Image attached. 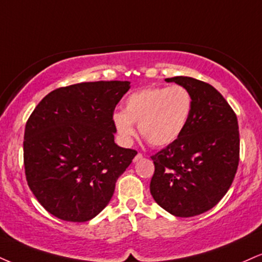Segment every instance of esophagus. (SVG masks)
<instances>
[{
    "label": "esophagus",
    "mask_w": 262,
    "mask_h": 262,
    "mask_svg": "<svg viewBox=\"0 0 262 262\" xmlns=\"http://www.w3.org/2000/svg\"><path fill=\"white\" fill-rule=\"evenodd\" d=\"M141 159H143V154L138 152L137 155H135L134 159H133V161H134V162H138V161H139V160H141Z\"/></svg>",
    "instance_id": "1"
}]
</instances>
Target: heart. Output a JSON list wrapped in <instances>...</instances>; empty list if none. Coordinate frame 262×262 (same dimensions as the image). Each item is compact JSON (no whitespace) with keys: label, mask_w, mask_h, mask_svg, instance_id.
Wrapping results in <instances>:
<instances>
[{"label":"heart","mask_w":262,"mask_h":262,"mask_svg":"<svg viewBox=\"0 0 262 262\" xmlns=\"http://www.w3.org/2000/svg\"><path fill=\"white\" fill-rule=\"evenodd\" d=\"M193 111V96L182 85L146 88L130 94L123 112L112 116L113 127L125 143L135 135L134 124L146 143L162 147L177 140Z\"/></svg>","instance_id":"b5f03b06"}]
</instances>
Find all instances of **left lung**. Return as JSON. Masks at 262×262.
Returning a JSON list of instances; mask_svg holds the SVG:
<instances>
[{
	"mask_svg": "<svg viewBox=\"0 0 262 262\" xmlns=\"http://www.w3.org/2000/svg\"><path fill=\"white\" fill-rule=\"evenodd\" d=\"M193 96V111L181 137L151 156L152 198L177 217L212 209L232 185L239 165L238 119L212 85L190 77L167 78Z\"/></svg>",
	"mask_w": 262,
	"mask_h": 262,
	"instance_id": "obj_1",
	"label": "left lung"
}]
</instances>
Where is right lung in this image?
<instances>
[{"mask_svg": "<svg viewBox=\"0 0 262 262\" xmlns=\"http://www.w3.org/2000/svg\"><path fill=\"white\" fill-rule=\"evenodd\" d=\"M129 84L90 81L58 88L28 118L25 177L37 201L57 219L86 222L99 215L138 154L115 143L112 116Z\"/></svg>", "mask_w": 262, "mask_h": 262, "instance_id": "add662e5", "label": "right lung"}]
</instances>
